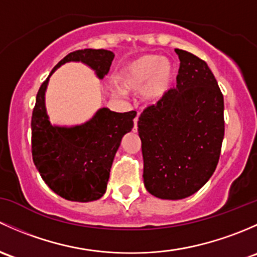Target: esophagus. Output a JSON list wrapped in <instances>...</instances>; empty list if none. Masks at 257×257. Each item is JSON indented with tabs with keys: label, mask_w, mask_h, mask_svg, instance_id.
<instances>
[{
	"label": "esophagus",
	"mask_w": 257,
	"mask_h": 257,
	"mask_svg": "<svg viewBox=\"0 0 257 257\" xmlns=\"http://www.w3.org/2000/svg\"><path fill=\"white\" fill-rule=\"evenodd\" d=\"M137 122H139V115H137L136 117H135V120H134V123H135L134 128H135V131H137Z\"/></svg>",
	"instance_id": "34e87169"
}]
</instances>
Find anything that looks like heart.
<instances>
[{"label": "heart", "mask_w": 257, "mask_h": 257, "mask_svg": "<svg viewBox=\"0 0 257 257\" xmlns=\"http://www.w3.org/2000/svg\"><path fill=\"white\" fill-rule=\"evenodd\" d=\"M176 67L171 60L157 54H146L128 63L120 73L121 88L116 94L142 91V99L148 104L162 100L173 88Z\"/></svg>", "instance_id": "heart-1"}]
</instances>
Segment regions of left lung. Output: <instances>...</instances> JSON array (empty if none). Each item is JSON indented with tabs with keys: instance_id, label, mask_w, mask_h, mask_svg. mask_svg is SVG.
<instances>
[{
	"instance_id": "1",
	"label": "left lung",
	"mask_w": 257,
	"mask_h": 257,
	"mask_svg": "<svg viewBox=\"0 0 257 257\" xmlns=\"http://www.w3.org/2000/svg\"><path fill=\"white\" fill-rule=\"evenodd\" d=\"M181 65L177 86L144 110L139 135L144 183L161 199L194 194L213 176L224 139V97L208 64L174 49Z\"/></svg>"
}]
</instances>
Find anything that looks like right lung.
Masks as SVG:
<instances>
[{
  "label": "right lung",
  "instance_id": "1",
  "mask_svg": "<svg viewBox=\"0 0 257 257\" xmlns=\"http://www.w3.org/2000/svg\"><path fill=\"white\" fill-rule=\"evenodd\" d=\"M113 57L105 49L69 53L50 71L37 94L31 122L34 166L53 192L71 202H92L105 194L113 157L123 135L134 127L136 111L115 112L101 107L81 125H52L46 109L47 86L50 75L69 62L88 65L102 79L109 73Z\"/></svg>",
  "mask_w": 257,
  "mask_h": 257
}]
</instances>
